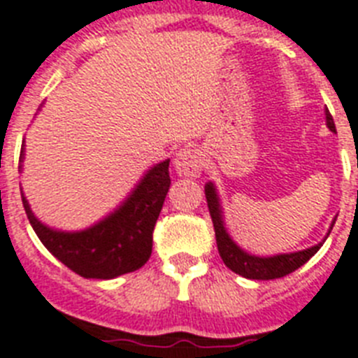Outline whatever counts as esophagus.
I'll return each instance as SVG.
<instances>
[{
  "label": "esophagus",
  "instance_id": "34e87169",
  "mask_svg": "<svg viewBox=\"0 0 358 358\" xmlns=\"http://www.w3.org/2000/svg\"><path fill=\"white\" fill-rule=\"evenodd\" d=\"M204 162H202V154L194 147H184L176 152L174 158V169L180 176H189V178H196L202 173Z\"/></svg>",
  "mask_w": 358,
  "mask_h": 358
}]
</instances>
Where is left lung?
Returning <instances> with one entry per match:
<instances>
[{
    "label": "left lung",
    "mask_w": 358,
    "mask_h": 358,
    "mask_svg": "<svg viewBox=\"0 0 358 358\" xmlns=\"http://www.w3.org/2000/svg\"><path fill=\"white\" fill-rule=\"evenodd\" d=\"M325 123H327V129H329L331 132H336L335 121L331 117L329 110H325ZM204 191L206 200H208L209 215H211V220H213L217 248H219L220 257H222V261H224V264L229 270H234L235 274L243 275V278H248V280H278V278H283V275L294 272L296 268H300L301 264L307 263V261L320 250V246L324 245L325 239L329 237L331 229H333L336 220L333 219V222H331L329 226V231H327L324 241L318 243V245L300 250V252H292V254H278L270 255V257H261V255H252L248 254V252H245V250L241 248V246L229 237V234L226 231L224 226V215H222V206H220L219 193H217V187H215L213 182H208Z\"/></svg>",
    "instance_id": "8db88e82"
}]
</instances>
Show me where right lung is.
Returning <instances> with one entry per match:
<instances>
[{
  "instance_id": "right-lung-1",
  "label": "right lung",
  "mask_w": 358,
  "mask_h": 358,
  "mask_svg": "<svg viewBox=\"0 0 358 358\" xmlns=\"http://www.w3.org/2000/svg\"><path fill=\"white\" fill-rule=\"evenodd\" d=\"M23 152L25 143L20 154V171ZM169 185V159H165L143 174L117 209L80 231H62L40 222L23 191L22 202L38 239L60 263L88 280H113L141 268L149 261L154 226Z\"/></svg>"
}]
</instances>
